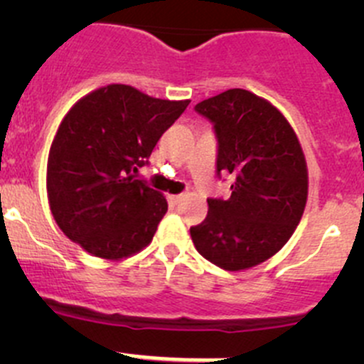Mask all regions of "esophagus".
<instances>
[{
  "label": "esophagus",
  "instance_id": "obj_1",
  "mask_svg": "<svg viewBox=\"0 0 364 364\" xmlns=\"http://www.w3.org/2000/svg\"><path fill=\"white\" fill-rule=\"evenodd\" d=\"M185 197H186V193H178V196H171V203L172 204H179L183 199H185Z\"/></svg>",
  "mask_w": 364,
  "mask_h": 364
}]
</instances>
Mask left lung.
Returning <instances> with one entry per match:
<instances>
[{"label":"left lung","mask_w":364,"mask_h":364,"mask_svg":"<svg viewBox=\"0 0 364 364\" xmlns=\"http://www.w3.org/2000/svg\"><path fill=\"white\" fill-rule=\"evenodd\" d=\"M215 123L216 171L234 178L227 200L209 199L190 229L197 252L225 271L250 269L291 240L308 199V168L294 128L271 102L241 87L203 100Z\"/></svg>","instance_id":"left-lung-1"}]
</instances>
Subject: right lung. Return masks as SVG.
<instances>
[{"label": "right lung", "mask_w": 364, "mask_h": 364, "mask_svg": "<svg viewBox=\"0 0 364 364\" xmlns=\"http://www.w3.org/2000/svg\"><path fill=\"white\" fill-rule=\"evenodd\" d=\"M188 104L109 84L72 105L47 160L49 208L68 240L107 260L151 243L167 199L134 172Z\"/></svg>", "instance_id": "obj_1"}]
</instances>
